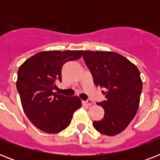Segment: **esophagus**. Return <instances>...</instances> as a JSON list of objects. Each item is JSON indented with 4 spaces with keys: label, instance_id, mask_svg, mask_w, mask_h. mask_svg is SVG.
Segmentation results:
<instances>
[{
    "label": "esophagus",
    "instance_id": "34e87169",
    "mask_svg": "<svg viewBox=\"0 0 160 160\" xmlns=\"http://www.w3.org/2000/svg\"><path fill=\"white\" fill-rule=\"evenodd\" d=\"M82 103L84 104V105H87V106H90V105H93V102H92V100H85V101H83Z\"/></svg>",
    "mask_w": 160,
    "mask_h": 160
}]
</instances>
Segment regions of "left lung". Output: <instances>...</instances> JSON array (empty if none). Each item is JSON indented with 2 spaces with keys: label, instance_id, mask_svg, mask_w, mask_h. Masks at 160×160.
<instances>
[{
  "label": "left lung",
  "instance_id": "1",
  "mask_svg": "<svg viewBox=\"0 0 160 160\" xmlns=\"http://www.w3.org/2000/svg\"><path fill=\"white\" fill-rule=\"evenodd\" d=\"M83 59L96 86L104 88L105 100L97 102L105 109L100 121L93 126L100 134L115 135L129 124L137 113L142 83L138 68L115 52L85 51Z\"/></svg>",
  "mask_w": 160,
  "mask_h": 160
}]
</instances>
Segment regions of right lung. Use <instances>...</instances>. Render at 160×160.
Returning <instances> with one entry per match:
<instances>
[{
    "mask_svg": "<svg viewBox=\"0 0 160 160\" xmlns=\"http://www.w3.org/2000/svg\"><path fill=\"white\" fill-rule=\"evenodd\" d=\"M83 51H43L20 66L16 88L24 112L30 121L42 131L55 134L67 128L73 114L81 107L78 96L67 97L55 93L61 82L65 63L80 59Z\"/></svg>",
    "mask_w": 160,
    "mask_h": 160,
    "instance_id": "1",
    "label": "right lung"
}]
</instances>
